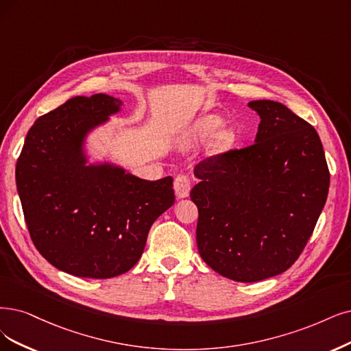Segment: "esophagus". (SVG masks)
Segmentation results:
<instances>
[{
  "label": "esophagus",
  "mask_w": 351,
  "mask_h": 351,
  "mask_svg": "<svg viewBox=\"0 0 351 351\" xmlns=\"http://www.w3.org/2000/svg\"><path fill=\"white\" fill-rule=\"evenodd\" d=\"M173 189H175V195L178 199L186 198L191 192V182L186 175H179L175 178L173 182Z\"/></svg>",
  "instance_id": "esophagus-1"
}]
</instances>
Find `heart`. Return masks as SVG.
Instances as JSON below:
<instances>
[{"label": "heart", "instance_id": "obj_1", "mask_svg": "<svg viewBox=\"0 0 351 351\" xmlns=\"http://www.w3.org/2000/svg\"><path fill=\"white\" fill-rule=\"evenodd\" d=\"M224 121L221 117L210 114V115H205L202 119H199L195 124L192 125V128L189 130V140L191 141H202L205 138H208L211 136H214L219 128L223 127ZM234 140H236V133L232 132L231 128H226L221 130L217 134V137L213 141V152L219 153V152H224L227 149H230L232 145H234Z\"/></svg>", "mask_w": 351, "mask_h": 351}]
</instances>
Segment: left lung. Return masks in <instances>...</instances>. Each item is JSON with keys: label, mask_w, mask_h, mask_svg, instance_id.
<instances>
[{"label": "left lung", "mask_w": 351, "mask_h": 351, "mask_svg": "<svg viewBox=\"0 0 351 351\" xmlns=\"http://www.w3.org/2000/svg\"><path fill=\"white\" fill-rule=\"evenodd\" d=\"M247 106L261 117L253 145L199 162L191 191L202 261L237 282L276 276L295 263L330 188L315 128L280 102Z\"/></svg>", "instance_id": "8db88e82"}]
</instances>
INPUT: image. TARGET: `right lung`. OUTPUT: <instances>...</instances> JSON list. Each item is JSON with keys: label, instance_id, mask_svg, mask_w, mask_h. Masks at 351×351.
Instances as JSON below:
<instances>
[{"label": "right lung", "instance_id": "obj_1", "mask_svg": "<svg viewBox=\"0 0 351 351\" xmlns=\"http://www.w3.org/2000/svg\"><path fill=\"white\" fill-rule=\"evenodd\" d=\"M123 101L75 97L29 130L16 182L30 237L46 261L80 278L132 269L152 224L175 202L173 179L146 180L111 162L88 163L85 140Z\"/></svg>", "mask_w": 351, "mask_h": 351}]
</instances>
